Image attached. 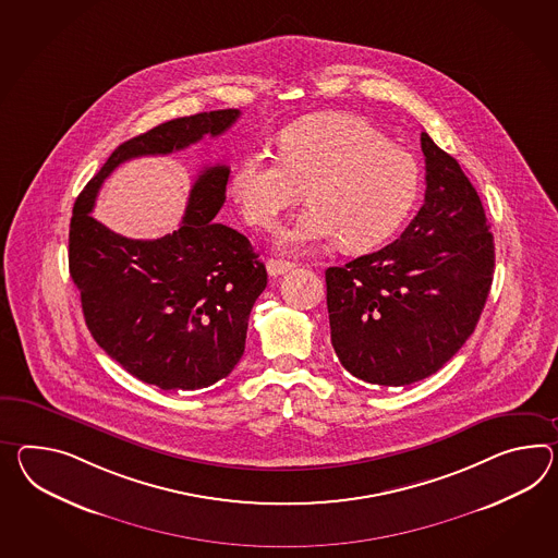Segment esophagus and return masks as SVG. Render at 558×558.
<instances>
[{"mask_svg":"<svg viewBox=\"0 0 558 558\" xmlns=\"http://www.w3.org/2000/svg\"><path fill=\"white\" fill-rule=\"evenodd\" d=\"M296 264H292V262H286V259H268L266 262V268H268V274L270 276H280V274H286L288 270H292Z\"/></svg>","mask_w":558,"mask_h":558,"instance_id":"esophagus-1","label":"esophagus"}]
</instances>
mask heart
Segmentation results:
<instances>
[{
    "label": "heart",
    "mask_w": 558,
    "mask_h": 558,
    "mask_svg": "<svg viewBox=\"0 0 558 558\" xmlns=\"http://www.w3.org/2000/svg\"><path fill=\"white\" fill-rule=\"evenodd\" d=\"M415 155L353 114H316L278 135V159L247 153L230 191L245 221L272 230L308 191L311 207L278 231L276 245L304 252L335 242L361 252L389 240L420 195Z\"/></svg>",
    "instance_id": "obj_1"
}]
</instances>
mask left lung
<instances>
[{
    "label": "left lung",
    "instance_id": "obj_1",
    "mask_svg": "<svg viewBox=\"0 0 558 558\" xmlns=\"http://www.w3.org/2000/svg\"><path fill=\"white\" fill-rule=\"evenodd\" d=\"M425 199L399 240L328 268L330 342L373 385L434 375L474 332L494 276V235L460 163L422 133Z\"/></svg>",
    "mask_w": 558,
    "mask_h": 558
}]
</instances>
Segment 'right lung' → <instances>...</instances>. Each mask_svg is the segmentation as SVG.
Wrapping results in <instances>:
<instances>
[{
  "instance_id": "obj_1",
  "label": "right lung",
  "mask_w": 558,
  "mask_h": 558,
  "mask_svg": "<svg viewBox=\"0 0 558 558\" xmlns=\"http://www.w3.org/2000/svg\"><path fill=\"white\" fill-rule=\"evenodd\" d=\"M238 117V109L199 112L124 141L72 209L70 276L81 290L86 327L124 371L165 391L205 389L230 375L244 354L252 306L268 284L244 233L214 221L230 167H205L181 226L157 240L119 235L90 211L119 165L187 149L205 135L226 133Z\"/></svg>"
}]
</instances>
